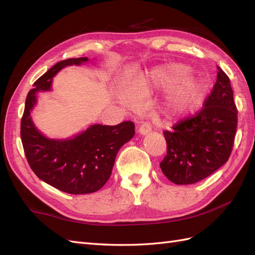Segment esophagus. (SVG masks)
I'll use <instances>...</instances> for the list:
<instances>
[{"label": "esophagus", "mask_w": 255, "mask_h": 255, "mask_svg": "<svg viewBox=\"0 0 255 255\" xmlns=\"http://www.w3.org/2000/svg\"><path fill=\"white\" fill-rule=\"evenodd\" d=\"M139 133L141 134V135H146L148 133H150L151 130H152V126H151V123H149V122H143L142 125L139 127Z\"/></svg>", "instance_id": "obj_1"}]
</instances>
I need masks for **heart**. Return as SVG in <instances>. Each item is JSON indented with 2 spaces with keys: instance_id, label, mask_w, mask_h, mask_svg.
I'll list each match as a JSON object with an SVG mask.
<instances>
[{
  "instance_id": "1",
  "label": "heart",
  "mask_w": 255,
  "mask_h": 255,
  "mask_svg": "<svg viewBox=\"0 0 255 255\" xmlns=\"http://www.w3.org/2000/svg\"><path fill=\"white\" fill-rule=\"evenodd\" d=\"M190 69L184 65H171L155 68L145 73L134 84L132 91L122 95V103L128 109L136 110L139 106V98L151 92L168 88L166 107L175 115L186 114L201 104L205 95V84L198 78L187 76Z\"/></svg>"
}]
</instances>
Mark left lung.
<instances>
[{"label":"left lung","mask_w":255,"mask_h":255,"mask_svg":"<svg viewBox=\"0 0 255 255\" xmlns=\"http://www.w3.org/2000/svg\"><path fill=\"white\" fill-rule=\"evenodd\" d=\"M217 70V81L202 109L163 132L167 154L159 166L174 184L205 179L226 164L232 153L238 113L229 76L221 68Z\"/></svg>","instance_id":"1"}]
</instances>
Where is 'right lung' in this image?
<instances>
[{
  "mask_svg": "<svg viewBox=\"0 0 255 255\" xmlns=\"http://www.w3.org/2000/svg\"><path fill=\"white\" fill-rule=\"evenodd\" d=\"M87 60V57L61 60L40 76L27 94L21 119V140L30 169L43 182L71 195L101 189L110 179L119 149L135 134L132 121L117 126L94 125L67 140L49 139L35 128L29 115L36 95L51 89L52 78L61 68Z\"/></svg>",
  "mask_w": 255,
  "mask_h": 255,
  "instance_id": "right-lung-1",
  "label": "right lung"
}]
</instances>
